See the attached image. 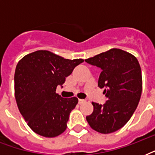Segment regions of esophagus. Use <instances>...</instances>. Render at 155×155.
I'll list each match as a JSON object with an SVG mask.
<instances>
[{
    "label": "esophagus",
    "mask_w": 155,
    "mask_h": 155,
    "mask_svg": "<svg viewBox=\"0 0 155 155\" xmlns=\"http://www.w3.org/2000/svg\"><path fill=\"white\" fill-rule=\"evenodd\" d=\"M85 100L84 99H79V104H82L83 103H84Z\"/></svg>",
    "instance_id": "34e87169"
}]
</instances>
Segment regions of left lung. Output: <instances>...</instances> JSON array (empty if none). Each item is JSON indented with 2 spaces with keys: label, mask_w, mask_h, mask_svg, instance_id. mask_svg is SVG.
I'll return each instance as SVG.
<instances>
[{
  "label": "left lung",
  "mask_w": 155,
  "mask_h": 155,
  "mask_svg": "<svg viewBox=\"0 0 155 155\" xmlns=\"http://www.w3.org/2000/svg\"><path fill=\"white\" fill-rule=\"evenodd\" d=\"M89 64L101 68L98 87H104L108 98L104 104L92 102L93 112L86 117L92 130L111 134L129 121L141 98L142 77L141 67L132 54L117 48L85 59Z\"/></svg>",
  "instance_id": "1"
}]
</instances>
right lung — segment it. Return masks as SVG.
Masks as SVG:
<instances>
[{
    "label": "right lung",
    "instance_id": "1",
    "mask_svg": "<svg viewBox=\"0 0 155 155\" xmlns=\"http://www.w3.org/2000/svg\"><path fill=\"white\" fill-rule=\"evenodd\" d=\"M83 62L82 58L67 59L44 50L28 54L19 60L14 75L16 101L34 132L54 137L65 131L78 98H63L56 93V88Z\"/></svg>",
    "mask_w": 155,
    "mask_h": 155
}]
</instances>
